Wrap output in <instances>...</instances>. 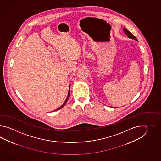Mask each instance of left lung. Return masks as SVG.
I'll return each mask as SVG.
<instances>
[{
  "label": "left lung",
  "mask_w": 161,
  "mask_h": 161,
  "mask_svg": "<svg viewBox=\"0 0 161 161\" xmlns=\"http://www.w3.org/2000/svg\"><path fill=\"white\" fill-rule=\"evenodd\" d=\"M123 31L125 33V34H126L127 36H128V37L130 38V39H133V40H135L136 41H137V40L136 38L135 37V36H134V35L132 34L130 31L127 30L126 28L124 27Z\"/></svg>",
  "instance_id": "obj_1"
}]
</instances>
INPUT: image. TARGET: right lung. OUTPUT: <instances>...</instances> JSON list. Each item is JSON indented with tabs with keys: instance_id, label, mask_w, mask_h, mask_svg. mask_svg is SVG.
<instances>
[{
	"instance_id": "1",
	"label": "right lung",
	"mask_w": 161,
	"mask_h": 161,
	"mask_svg": "<svg viewBox=\"0 0 161 161\" xmlns=\"http://www.w3.org/2000/svg\"><path fill=\"white\" fill-rule=\"evenodd\" d=\"M69 90H70V85H69V93H68V96L67 97V98L65 99V101H64V103H63V104L62 105V106H60L58 108V109H56L55 110H53V111H56V110H58L60 109L61 108H62L63 106H64L65 104H66V103L67 102V101H68V99H69V95H70V92H69Z\"/></svg>"
}]
</instances>
